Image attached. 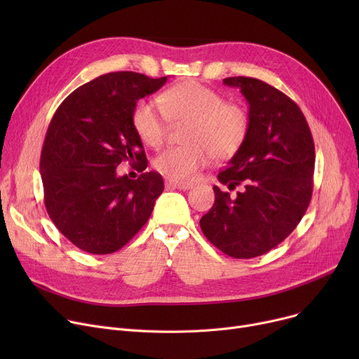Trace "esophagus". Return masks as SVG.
I'll list each match as a JSON object with an SVG mask.
<instances>
[{"label": "esophagus", "instance_id": "esophagus-1", "mask_svg": "<svg viewBox=\"0 0 359 359\" xmlns=\"http://www.w3.org/2000/svg\"><path fill=\"white\" fill-rule=\"evenodd\" d=\"M165 186L172 187V189H180V191H187L194 186L192 182H183V180H173V179H167Z\"/></svg>", "mask_w": 359, "mask_h": 359}]
</instances>
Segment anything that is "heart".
Wrapping results in <instances>:
<instances>
[{
  "label": "heart",
  "mask_w": 359,
  "mask_h": 359,
  "mask_svg": "<svg viewBox=\"0 0 359 359\" xmlns=\"http://www.w3.org/2000/svg\"><path fill=\"white\" fill-rule=\"evenodd\" d=\"M158 103L140 100L132 111V123L141 141L154 148L164 142L168 122L189 125L184 132L189 145L165 148L154 158L156 170L167 177L191 179L212 157L234 156L248 138L250 116L246 107L225 102L221 93L202 83L176 84L161 94Z\"/></svg>",
  "instance_id": "obj_1"
}]
</instances>
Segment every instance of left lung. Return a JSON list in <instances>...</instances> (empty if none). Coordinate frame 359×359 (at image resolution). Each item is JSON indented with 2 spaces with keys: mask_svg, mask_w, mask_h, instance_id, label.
Instances as JSON below:
<instances>
[{
  "mask_svg": "<svg viewBox=\"0 0 359 359\" xmlns=\"http://www.w3.org/2000/svg\"><path fill=\"white\" fill-rule=\"evenodd\" d=\"M249 103L246 141L218 173L215 202L199 224L217 249L236 259L265 255L306 214L313 194L314 142L303 111L287 94L250 77H229Z\"/></svg>",
  "mask_w": 359,
  "mask_h": 359,
  "instance_id": "obj_1",
  "label": "left lung"
}]
</instances>
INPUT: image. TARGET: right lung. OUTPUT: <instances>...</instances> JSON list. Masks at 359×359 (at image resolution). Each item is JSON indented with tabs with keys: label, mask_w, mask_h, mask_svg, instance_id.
I'll use <instances>...</instances> for the list:
<instances>
[{
	"label": "right lung",
	"mask_w": 359,
	"mask_h": 359,
	"mask_svg": "<svg viewBox=\"0 0 359 359\" xmlns=\"http://www.w3.org/2000/svg\"><path fill=\"white\" fill-rule=\"evenodd\" d=\"M165 81L130 71L100 75L74 90L49 123L41 154L46 211L56 229L87 253L122 249L164 191L157 172L132 180L118 176L116 167L129 161L140 172L147 168L132 111Z\"/></svg>",
	"instance_id": "1"
}]
</instances>
